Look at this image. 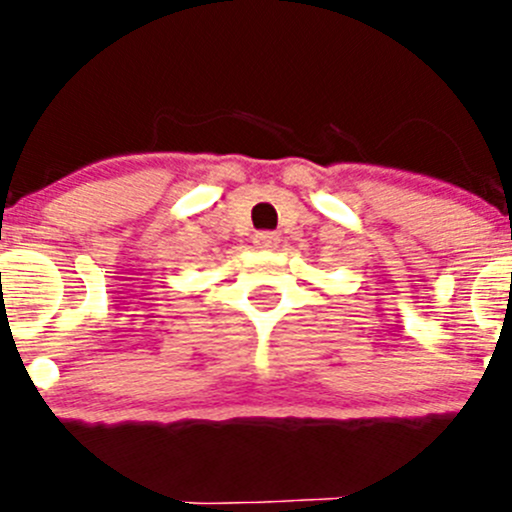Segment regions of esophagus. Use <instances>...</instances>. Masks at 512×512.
<instances>
[{
	"label": "esophagus",
	"mask_w": 512,
	"mask_h": 512,
	"mask_svg": "<svg viewBox=\"0 0 512 512\" xmlns=\"http://www.w3.org/2000/svg\"><path fill=\"white\" fill-rule=\"evenodd\" d=\"M278 234H273V231H261V234H256L254 244L258 246V249H276L278 246Z\"/></svg>",
	"instance_id": "1"
}]
</instances>
